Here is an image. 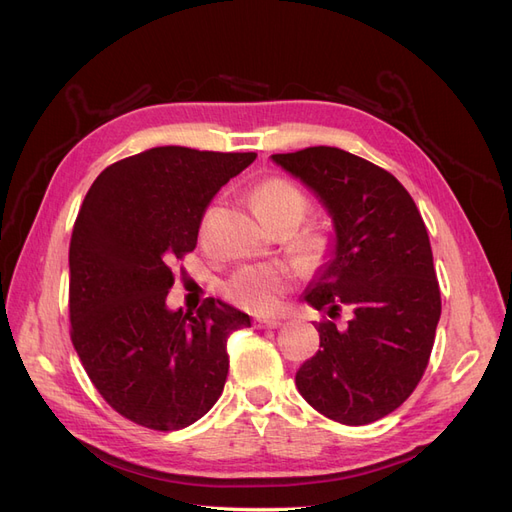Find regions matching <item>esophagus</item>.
<instances>
[{"label":"esophagus","mask_w":512,"mask_h":512,"mask_svg":"<svg viewBox=\"0 0 512 512\" xmlns=\"http://www.w3.org/2000/svg\"><path fill=\"white\" fill-rule=\"evenodd\" d=\"M254 324L258 329H277L282 324V318H256Z\"/></svg>","instance_id":"esophagus-1"}]
</instances>
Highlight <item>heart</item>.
Returning a JSON list of instances; mask_svg holds the SVG:
<instances>
[{"instance_id": "b5f03b06", "label": "heart", "mask_w": 512, "mask_h": 512, "mask_svg": "<svg viewBox=\"0 0 512 512\" xmlns=\"http://www.w3.org/2000/svg\"><path fill=\"white\" fill-rule=\"evenodd\" d=\"M254 207L260 220L269 228L290 224L297 226L307 213L305 194L288 179L271 177L256 185ZM322 241L318 237H305L299 243V250L305 256L320 252ZM290 284L286 269L277 265H247L230 277L224 286V294L230 303L254 314H267L280 305L284 290Z\"/></svg>"}]
</instances>
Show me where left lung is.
<instances>
[{"label":"left lung","instance_id":"1","mask_svg":"<svg viewBox=\"0 0 512 512\" xmlns=\"http://www.w3.org/2000/svg\"><path fill=\"white\" fill-rule=\"evenodd\" d=\"M335 228L329 260L303 299L344 327L318 322L320 350L297 371V389L331 421L367 425L391 414L421 382L442 312L425 222L391 173L337 147L275 153Z\"/></svg>","mask_w":512,"mask_h":512}]
</instances>
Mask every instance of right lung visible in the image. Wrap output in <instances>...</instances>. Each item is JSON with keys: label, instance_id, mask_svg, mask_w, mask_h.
Masks as SVG:
<instances>
[{"label": "right lung", "instance_id": "obj_1", "mask_svg": "<svg viewBox=\"0 0 512 512\" xmlns=\"http://www.w3.org/2000/svg\"><path fill=\"white\" fill-rule=\"evenodd\" d=\"M256 153L153 147L104 168L70 241L76 354L106 404L132 423L183 429L224 391L226 342L250 316L220 299L168 309L173 262L192 252L211 198Z\"/></svg>", "mask_w": 512, "mask_h": 512}]
</instances>
